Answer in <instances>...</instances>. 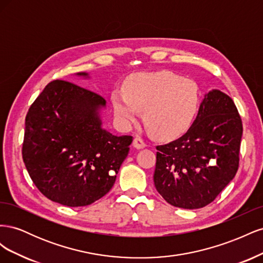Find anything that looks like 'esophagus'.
I'll return each instance as SVG.
<instances>
[{
    "mask_svg": "<svg viewBox=\"0 0 263 263\" xmlns=\"http://www.w3.org/2000/svg\"><path fill=\"white\" fill-rule=\"evenodd\" d=\"M133 146L136 148V149H142V148L146 147V142L142 140L141 138L136 137V138L134 139V141H133Z\"/></svg>",
    "mask_w": 263,
    "mask_h": 263,
    "instance_id": "34e87169",
    "label": "esophagus"
}]
</instances>
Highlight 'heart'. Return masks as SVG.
Masks as SVG:
<instances>
[{"label": "heart", "mask_w": 263, "mask_h": 263, "mask_svg": "<svg viewBox=\"0 0 263 263\" xmlns=\"http://www.w3.org/2000/svg\"><path fill=\"white\" fill-rule=\"evenodd\" d=\"M125 91H114L115 114L124 124L136 121L139 110L147 129L157 137L173 138L184 133L200 108V89L189 79L159 71L128 79Z\"/></svg>", "instance_id": "1"}]
</instances>
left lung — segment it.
<instances>
[{
    "mask_svg": "<svg viewBox=\"0 0 263 263\" xmlns=\"http://www.w3.org/2000/svg\"><path fill=\"white\" fill-rule=\"evenodd\" d=\"M242 122L234 101L213 90L180 138L157 146L156 189L169 204L201 209L234 179L239 166Z\"/></svg>",
    "mask_w": 263,
    "mask_h": 263,
    "instance_id": "8db88e82",
    "label": "left lung"
}]
</instances>
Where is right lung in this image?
<instances>
[{"label": "right lung", "mask_w": 263, "mask_h": 263, "mask_svg": "<svg viewBox=\"0 0 263 263\" xmlns=\"http://www.w3.org/2000/svg\"><path fill=\"white\" fill-rule=\"evenodd\" d=\"M105 103L82 86L53 80L30 105L23 161L36 187L50 201L86 206L114 185L133 137L102 128L98 109Z\"/></svg>", "instance_id": "right-lung-1"}]
</instances>
